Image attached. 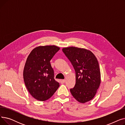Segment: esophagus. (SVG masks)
<instances>
[{
	"label": "esophagus",
	"mask_w": 125,
	"mask_h": 125,
	"mask_svg": "<svg viewBox=\"0 0 125 125\" xmlns=\"http://www.w3.org/2000/svg\"><path fill=\"white\" fill-rule=\"evenodd\" d=\"M60 83H65V80H60Z\"/></svg>",
	"instance_id": "esophagus-1"
}]
</instances>
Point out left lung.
<instances>
[{
  "instance_id": "obj_1",
  "label": "left lung",
  "mask_w": 125,
  "mask_h": 125,
  "mask_svg": "<svg viewBox=\"0 0 125 125\" xmlns=\"http://www.w3.org/2000/svg\"><path fill=\"white\" fill-rule=\"evenodd\" d=\"M62 51L75 71L76 83L70 90L73 97L82 103L91 100L96 95L101 83L98 60L92 52L85 49L70 47Z\"/></svg>"
}]
</instances>
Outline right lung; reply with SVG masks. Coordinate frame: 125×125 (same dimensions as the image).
Returning a JSON list of instances; mask_svg holds the SVG:
<instances>
[{"label": "right lung", "mask_w": 125, "mask_h": 125, "mask_svg": "<svg viewBox=\"0 0 125 125\" xmlns=\"http://www.w3.org/2000/svg\"><path fill=\"white\" fill-rule=\"evenodd\" d=\"M60 48L55 45L39 46L29 55L24 66L23 77L29 93L43 101L54 95L60 84L54 79L50 61Z\"/></svg>", "instance_id": "add662e5"}]
</instances>
